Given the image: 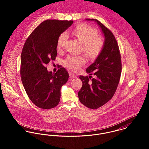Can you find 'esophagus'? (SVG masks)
<instances>
[{
  "label": "esophagus",
  "mask_w": 149,
  "mask_h": 149,
  "mask_svg": "<svg viewBox=\"0 0 149 149\" xmlns=\"http://www.w3.org/2000/svg\"><path fill=\"white\" fill-rule=\"evenodd\" d=\"M69 76L71 79H73V78H76V76L75 74H74V73H72V72H69Z\"/></svg>",
  "instance_id": "obj_1"
}]
</instances>
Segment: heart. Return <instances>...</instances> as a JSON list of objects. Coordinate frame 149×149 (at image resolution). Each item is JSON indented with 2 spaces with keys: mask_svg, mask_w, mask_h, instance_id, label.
Returning <instances> with one entry per match:
<instances>
[{
  "mask_svg": "<svg viewBox=\"0 0 149 149\" xmlns=\"http://www.w3.org/2000/svg\"><path fill=\"white\" fill-rule=\"evenodd\" d=\"M72 34L81 42L83 43V51L91 58L97 57L102 52L104 46V40L103 37L97 36V31L87 24H81L76 27ZM68 38L66 33H62L58 37L57 43L58 49L64 47V44ZM86 60L83 56H68L64 61L66 67L73 70H76L82 65L85 64Z\"/></svg>",
  "mask_w": 149,
  "mask_h": 149,
  "instance_id": "obj_1",
  "label": "heart"
}]
</instances>
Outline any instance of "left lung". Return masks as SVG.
<instances>
[{"label": "left lung", "mask_w": 149, "mask_h": 149, "mask_svg": "<svg viewBox=\"0 0 149 149\" xmlns=\"http://www.w3.org/2000/svg\"><path fill=\"white\" fill-rule=\"evenodd\" d=\"M86 21L96 22L104 34V46L95 62L86 69V73L95 78L80 76L83 82L78 93L80 102L91 109H97L109 101L114 95L119 83L122 63L118 44L112 33L101 22L95 19Z\"/></svg>", "instance_id": "1"}]
</instances>
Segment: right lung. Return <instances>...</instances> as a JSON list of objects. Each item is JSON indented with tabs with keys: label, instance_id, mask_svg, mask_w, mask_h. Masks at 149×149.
Here are the masks:
<instances>
[{
	"label": "right lung",
	"instance_id": "add662e5",
	"mask_svg": "<svg viewBox=\"0 0 149 149\" xmlns=\"http://www.w3.org/2000/svg\"><path fill=\"white\" fill-rule=\"evenodd\" d=\"M73 23L45 21L31 33L23 46L21 57L22 82L30 100L39 108H53L60 102L61 88L68 81V72L61 68L53 73L47 71L46 65L55 60L58 38Z\"/></svg>",
	"mask_w": 149,
	"mask_h": 149
}]
</instances>
